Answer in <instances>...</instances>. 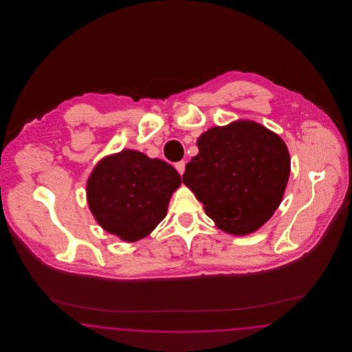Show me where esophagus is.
I'll return each mask as SVG.
<instances>
[{
	"label": "esophagus",
	"instance_id": "obj_1",
	"mask_svg": "<svg viewBox=\"0 0 352 352\" xmlns=\"http://www.w3.org/2000/svg\"><path fill=\"white\" fill-rule=\"evenodd\" d=\"M175 168H177V171L182 175L184 173V170H186V162H184V161L177 162V164H175Z\"/></svg>",
	"mask_w": 352,
	"mask_h": 352
}]
</instances>
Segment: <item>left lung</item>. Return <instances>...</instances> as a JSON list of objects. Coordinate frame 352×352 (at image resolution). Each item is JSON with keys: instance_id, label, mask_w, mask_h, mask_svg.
<instances>
[{"instance_id": "left-lung-1", "label": "left lung", "mask_w": 352, "mask_h": 352, "mask_svg": "<svg viewBox=\"0 0 352 352\" xmlns=\"http://www.w3.org/2000/svg\"><path fill=\"white\" fill-rule=\"evenodd\" d=\"M184 182L219 230L245 236L263 227L281 204L290 175L284 140L251 120L214 126L197 141Z\"/></svg>"}]
</instances>
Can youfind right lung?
I'll return each instance as SVG.
<instances>
[{"instance_id": "obj_1", "label": "right lung", "mask_w": 352, "mask_h": 352, "mask_svg": "<svg viewBox=\"0 0 352 352\" xmlns=\"http://www.w3.org/2000/svg\"><path fill=\"white\" fill-rule=\"evenodd\" d=\"M181 175L168 162L124 149L101 158L87 181L88 207L102 230L134 243L168 214Z\"/></svg>"}]
</instances>
